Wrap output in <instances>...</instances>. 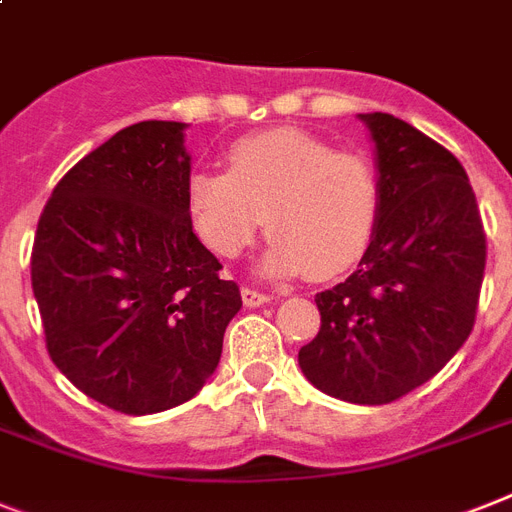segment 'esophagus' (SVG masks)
I'll return each instance as SVG.
<instances>
[{"label":"esophagus","instance_id":"34e87169","mask_svg":"<svg viewBox=\"0 0 512 512\" xmlns=\"http://www.w3.org/2000/svg\"><path fill=\"white\" fill-rule=\"evenodd\" d=\"M270 294H263V292H257V289H249V286H244L242 289V302L247 307H260V305H268L270 302Z\"/></svg>","mask_w":512,"mask_h":512}]
</instances>
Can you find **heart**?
<instances>
[{
    "instance_id": "heart-1",
    "label": "heart",
    "mask_w": 512,
    "mask_h": 512,
    "mask_svg": "<svg viewBox=\"0 0 512 512\" xmlns=\"http://www.w3.org/2000/svg\"><path fill=\"white\" fill-rule=\"evenodd\" d=\"M226 162V173L194 170L186 181L191 226L213 255L239 257L265 223L270 276L334 278L363 260L381 213L368 157L276 128L234 141Z\"/></svg>"
}]
</instances>
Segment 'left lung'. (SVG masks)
<instances>
[{
  "mask_svg": "<svg viewBox=\"0 0 512 512\" xmlns=\"http://www.w3.org/2000/svg\"><path fill=\"white\" fill-rule=\"evenodd\" d=\"M360 120L376 144L378 226L360 268L315 297L321 331L299 368L336 400L386 405L434 378L473 331L486 234L458 157L389 112Z\"/></svg>",
  "mask_w": 512,
  "mask_h": 512,
  "instance_id": "obj_1",
  "label": "left lung"
}]
</instances>
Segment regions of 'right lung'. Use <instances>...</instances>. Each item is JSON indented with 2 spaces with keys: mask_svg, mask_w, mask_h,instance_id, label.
Returning <instances> with one entry per match:
<instances>
[{
  "mask_svg": "<svg viewBox=\"0 0 512 512\" xmlns=\"http://www.w3.org/2000/svg\"><path fill=\"white\" fill-rule=\"evenodd\" d=\"M186 123L141 120L54 186L31 252L47 352L86 397L126 415L191 400L215 373L242 294L186 207Z\"/></svg>",
  "mask_w": 512,
  "mask_h": 512,
  "instance_id": "1",
  "label": "right lung"
}]
</instances>
